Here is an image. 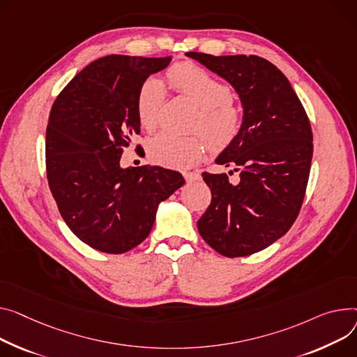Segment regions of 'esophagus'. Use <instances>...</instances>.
<instances>
[{
	"label": "esophagus",
	"instance_id": "34e87169",
	"mask_svg": "<svg viewBox=\"0 0 357 357\" xmlns=\"http://www.w3.org/2000/svg\"><path fill=\"white\" fill-rule=\"evenodd\" d=\"M183 178L186 182H195L201 178L199 172H183Z\"/></svg>",
	"mask_w": 357,
	"mask_h": 357
}]
</instances>
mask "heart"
Returning a JSON list of instances; mask_svg holds the SVG:
<instances>
[{
  "instance_id": "heart-1",
  "label": "heart",
  "mask_w": 357,
  "mask_h": 357,
  "mask_svg": "<svg viewBox=\"0 0 357 357\" xmlns=\"http://www.w3.org/2000/svg\"><path fill=\"white\" fill-rule=\"evenodd\" d=\"M166 76L175 90L201 107L194 128L206 135L213 149H225L240 136L244 128V112L232 102L229 86L191 61L174 64ZM165 98L166 90L159 79L149 77L142 83L136 112L145 129L152 130L158 125ZM206 148L205 137L199 135L179 136L160 132L149 140L148 155L152 162L165 168L188 169L204 158Z\"/></svg>"
}]
</instances>
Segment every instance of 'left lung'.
<instances>
[{
  "label": "left lung",
  "mask_w": 357,
  "mask_h": 357,
  "mask_svg": "<svg viewBox=\"0 0 357 357\" xmlns=\"http://www.w3.org/2000/svg\"><path fill=\"white\" fill-rule=\"evenodd\" d=\"M186 56L225 79L244 109L240 136L215 159L227 168L235 166L240 181L202 174L212 199L198 231L225 257L251 255L281 238L298 215L313 158L310 121L289 79L268 60L197 52Z\"/></svg>",
  "instance_id": "left-lung-1"
}]
</instances>
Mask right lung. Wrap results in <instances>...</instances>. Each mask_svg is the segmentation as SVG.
<instances>
[{"label": "right lung", "instance_id": "right-lung-1", "mask_svg": "<svg viewBox=\"0 0 357 357\" xmlns=\"http://www.w3.org/2000/svg\"><path fill=\"white\" fill-rule=\"evenodd\" d=\"M172 57L112 54L84 67L57 96L45 132V169L64 222L94 250L122 254L149 235L158 205L185 179L160 166L122 168L140 133L139 89Z\"/></svg>", "mask_w": 357, "mask_h": 357}]
</instances>
